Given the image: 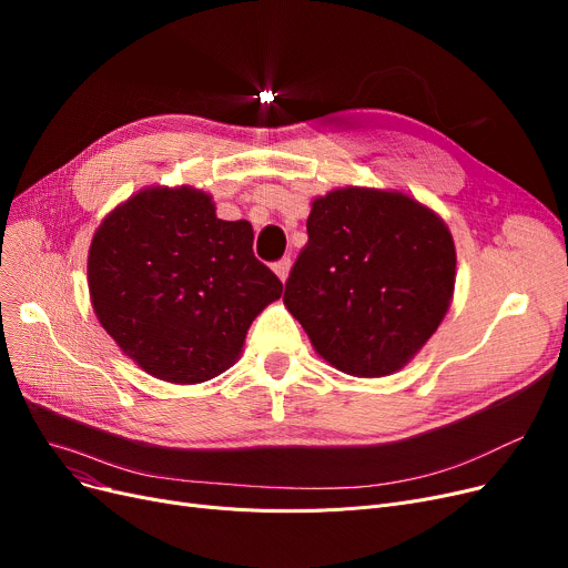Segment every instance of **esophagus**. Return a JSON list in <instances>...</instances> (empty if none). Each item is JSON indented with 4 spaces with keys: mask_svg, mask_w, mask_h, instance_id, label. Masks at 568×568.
<instances>
[{
    "mask_svg": "<svg viewBox=\"0 0 568 568\" xmlns=\"http://www.w3.org/2000/svg\"><path fill=\"white\" fill-rule=\"evenodd\" d=\"M290 266H292V260H290V257H281L278 262H274V272H276V276H278L281 281L287 278Z\"/></svg>",
    "mask_w": 568,
    "mask_h": 568,
    "instance_id": "esophagus-1",
    "label": "esophagus"
}]
</instances>
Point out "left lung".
<instances>
[{
    "label": "left lung",
    "instance_id": "1",
    "mask_svg": "<svg viewBox=\"0 0 568 568\" xmlns=\"http://www.w3.org/2000/svg\"><path fill=\"white\" fill-rule=\"evenodd\" d=\"M283 302L322 359L356 377L403 368L452 304L449 227L403 193L338 189L313 202Z\"/></svg>",
    "mask_w": 568,
    "mask_h": 568
}]
</instances>
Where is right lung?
Returning a JSON list of instances; mask_svg holds the SVG:
<instances>
[{
  "mask_svg": "<svg viewBox=\"0 0 568 568\" xmlns=\"http://www.w3.org/2000/svg\"><path fill=\"white\" fill-rule=\"evenodd\" d=\"M103 329L165 382L197 384L236 362L283 283L253 253L248 221H221L206 193L149 189L116 206L89 248Z\"/></svg>",
  "mask_w": 568,
  "mask_h": 568,
  "instance_id": "obj_1",
  "label": "right lung"
}]
</instances>
